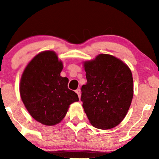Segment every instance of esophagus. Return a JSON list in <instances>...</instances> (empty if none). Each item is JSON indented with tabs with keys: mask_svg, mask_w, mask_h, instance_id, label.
I'll return each instance as SVG.
<instances>
[{
	"mask_svg": "<svg viewBox=\"0 0 159 159\" xmlns=\"http://www.w3.org/2000/svg\"><path fill=\"white\" fill-rule=\"evenodd\" d=\"M76 93H77V94L78 95V97H79V98L80 99V97H81V91H80V89L76 90Z\"/></svg>",
	"mask_w": 159,
	"mask_h": 159,
	"instance_id": "1",
	"label": "esophagus"
}]
</instances>
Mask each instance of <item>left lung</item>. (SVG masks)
<instances>
[{
    "label": "left lung",
    "mask_w": 159,
    "mask_h": 159,
    "mask_svg": "<svg viewBox=\"0 0 159 159\" xmlns=\"http://www.w3.org/2000/svg\"><path fill=\"white\" fill-rule=\"evenodd\" d=\"M87 83L81 88L84 112L98 129H108L123 120L133 97L131 70L121 60L100 54L84 64Z\"/></svg>",
    "instance_id": "obj_1"
}]
</instances>
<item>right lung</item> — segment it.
Segmentation results:
<instances>
[{
    "mask_svg": "<svg viewBox=\"0 0 159 159\" xmlns=\"http://www.w3.org/2000/svg\"><path fill=\"white\" fill-rule=\"evenodd\" d=\"M63 64L53 51L39 53L24 71L20 95L30 115L45 125H55L66 116L69 106L79 101L68 88L69 80L61 77Z\"/></svg>",
    "mask_w": 159,
    "mask_h": 159,
    "instance_id": "obj_1",
    "label": "right lung"
}]
</instances>
